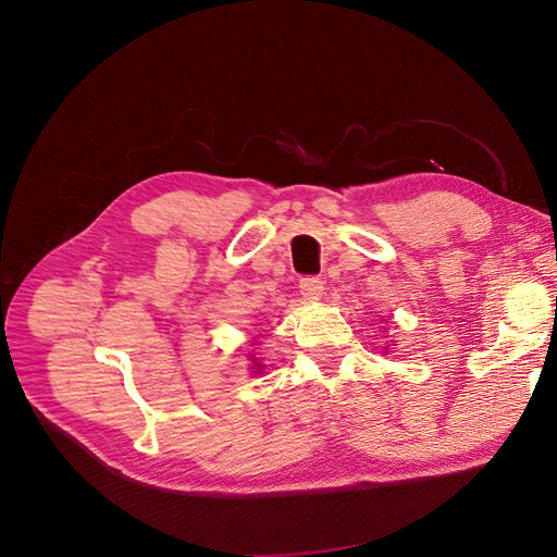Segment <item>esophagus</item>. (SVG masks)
Here are the masks:
<instances>
[{
  "label": "esophagus",
  "instance_id": "1",
  "mask_svg": "<svg viewBox=\"0 0 557 557\" xmlns=\"http://www.w3.org/2000/svg\"><path fill=\"white\" fill-rule=\"evenodd\" d=\"M298 289H300V294H304V298L317 300V298H322V294H324V282H322V277L306 275V277H300Z\"/></svg>",
  "mask_w": 557,
  "mask_h": 557
}]
</instances>
